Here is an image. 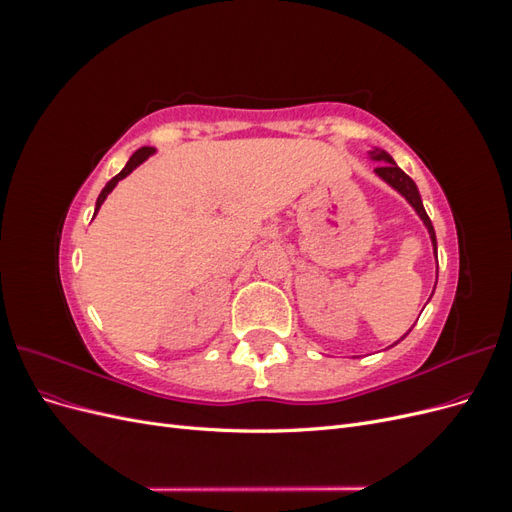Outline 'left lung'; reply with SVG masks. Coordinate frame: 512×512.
Instances as JSON below:
<instances>
[{
  "label": "left lung",
  "mask_w": 512,
  "mask_h": 512,
  "mask_svg": "<svg viewBox=\"0 0 512 512\" xmlns=\"http://www.w3.org/2000/svg\"><path fill=\"white\" fill-rule=\"evenodd\" d=\"M369 158L371 160H376V162H380L378 164V168H374V173L384 181V183H389L391 188L397 192V194H401L404 196L408 203H410V207L416 211V215L418 218L423 220V224H425V228H427V232H429V239H431V245H433V254H436V262H438V243H436V230H433V224H431V220H429V215H427V211H425V207H423V200H421V194H418V188H416V183L404 173V170H401L397 164H395V160L389 156V153H386L384 149H378V147H374L369 151ZM436 282H438V275H436ZM412 331V329H410ZM408 331V333H410ZM406 333V335H408ZM404 335V337H406ZM401 337V339H404ZM401 339H397L395 344H399ZM393 344V346H395Z\"/></svg>",
  "instance_id": "obj_1"
}]
</instances>
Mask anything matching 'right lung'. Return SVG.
<instances>
[{
	"label": "right lung",
	"instance_id": "obj_1",
	"mask_svg": "<svg viewBox=\"0 0 512 512\" xmlns=\"http://www.w3.org/2000/svg\"><path fill=\"white\" fill-rule=\"evenodd\" d=\"M153 153H156V149H153V147H141V149H138V151L134 153V156L128 160V164L123 166L121 173L115 175L111 181H108V183L104 185V190L100 192V196H98V200H96V213L100 211V207H102V203L106 200V196L115 190V185H117L121 179H126L136 166H141L145 160H149V156H153ZM96 213H94V215H96Z\"/></svg>",
	"mask_w": 512,
	"mask_h": 512
}]
</instances>
